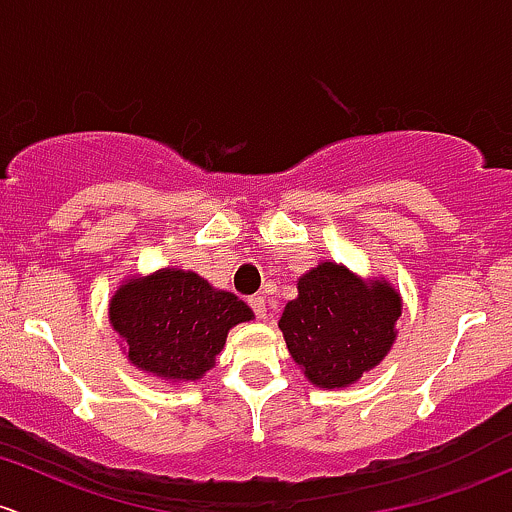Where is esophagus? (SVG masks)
Masks as SVG:
<instances>
[{
	"label": "esophagus",
	"mask_w": 512,
	"mask_h": 512,
	"mask_svg": "<svg viewBox=\"0 0 512 512\" xmlns=\"http://www.w3.org/2000/svg\"><path fill=\"white\" fill-rule=\"evenodd\" d=\"M247 303H250V308H252V313H255L257 318H267V301H265V296H250V299H247Z\"/></svg>",
	"instance_id": "obj_1"
}]
</instances>
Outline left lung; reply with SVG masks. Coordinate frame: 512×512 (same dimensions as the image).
Listing matches in <instances>:
<instances>
[{
	"instance_id": "obj_1",
	"label": "left lung",
	"mask_w": 512,
	"mask_h": 512,
	"mask_svg": "<svg viewBox=\"0 0 512 512\" xmlns=\"http://www.w3.org/2000/svg\"><path fill=\"white\" fill-rule=\"evenodd\" d=\"M401 296L386 282L364 286L345 267L323 262L299 279L282 328L291 357L323 389L347 386L391 350Z\"/></svg>"
}]
</instances>
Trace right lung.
I'll return each instance as SVG.
<instances>
[{
  "instance_id": "right-lung-1",
  "label": "right lung",
  "mask_w": 512,
  "mask_h": 512,
  "mask_svg": "<svg viewBox=\"0 0 512 512\" xmlns=\"http://www.w3.org/2000/svg\"><path fill=\"white\" fill-rule=\"evenodd\" d=\"M109 318L138 369L167 381H196L216 364L228 330L250 320L252 311L199 274L162 269L123 284Z\"/></svg>"
}]
</instances>
